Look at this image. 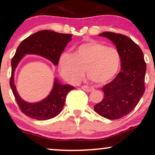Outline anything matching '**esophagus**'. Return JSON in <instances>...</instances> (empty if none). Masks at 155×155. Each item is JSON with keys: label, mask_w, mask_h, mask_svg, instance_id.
I'll return each mask as SVG.
<instances>
[{"label": "esophagus", "mask_w": 155, "mask_h": 155, "mask_svg": "<svg viewBox=\"0 0 155 155\" xmlns=\"http://www.w3.org/2000/svg\"><path fill=\"white\" fill-rule=\"evenodd\" d=\"M81 88L86 92H92L94 90L93 87H90V86H87V85H83V86L81 87Z\"/></svg>", "instance_id": "esophagus-1"}]
</instances>
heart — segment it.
<instances>
[{
  "instance_id": "heart-1",
  "label": "heart",
  "mask_w": 155,
  "mask_h": 155,
  "mask_svg": "<svg viewBox=\"0 0 155 155\" xmlns=\"http://www.w3.org/2000/svg\"><path fill=\"white\" fill-rule=\"evenodd\" d=\"M120 54L117 49L90 40L79 44L74 54L63 52L60 56L61 76L68 82L77 84L86 72L96 84H104L113 79L120 67Z\"/></svg>"
}]
</instances>
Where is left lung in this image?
<instances>
[{
  "label": "left lung",
  "instance_id": "obj_1",
  "mask_svg": "<svg viewBox=\"0 0 155 155\" xmlns=\"http://www.w3.org/2000/svg\"><path fill=\"white\" fill-rule=\"evenodd\" d=\"M99 35L116 45L122 71L102 87L104 99L94 106V110L105 118L117 120L130 113L144 93L147 64L141 49L129 37L112 32H104Z\"/></svg>",
  "mask_w": 155,
  "mask_h": 155
}]
</instances>
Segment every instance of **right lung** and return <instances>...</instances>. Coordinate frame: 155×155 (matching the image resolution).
Instances as JSON below:
<instances>
[{
  "instance_id": "obj_1",
  "label": "right lung",
  "mask_w": 155,
  "mask_h": 155,
  "mask_svg": "<svg viewBox=\"0 0 155 155\" xmlns=\"http://www.w3.org/2000/svg\"><path fill=\"white\" fill-rule=\"evenodd\" d=\"M72 35L44 30L32 34L19 44L12 60V76L10 86L21 111L26 116L37 120H47L54 118L61 112L66 96L74 87L69 84H62L54 79V85L49 95L38 103H28L23 101L16 89L14 76L15 69L25 54H37L47 58L54 65H58L60 56L66 45L71 41Z\"/></svg>"
}]
</instances>
